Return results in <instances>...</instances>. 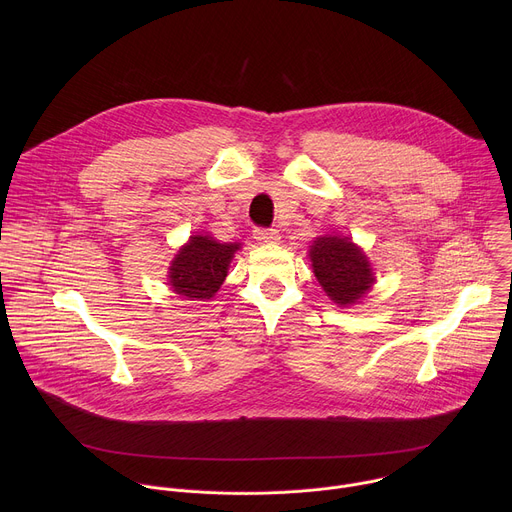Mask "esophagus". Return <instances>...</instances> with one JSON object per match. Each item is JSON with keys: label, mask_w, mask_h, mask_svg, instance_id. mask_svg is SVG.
<instances>
[{"label": "esophagus", "mask_w": 512, "mask_h": 512, "mask_svg": "<svg viewBox=\"0 0 512 512\" xmlns=\"http://www.w3.org/2000/svg\"><path fill=\"white\" fill-rule=\"evenodd\" d=\"M253 235H255V239L259 241V243H279V231H275V229H255L253 231Z\"/></svg>", "instance_id": "obj_1"}]
</instances>
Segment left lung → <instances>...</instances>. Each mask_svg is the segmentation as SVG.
<instances>
[{
	"instance_id": "1",
	"label": "left lung",
	"mask_w": 512,
	"mask_h": 512,
	"mask_svg": "<svg viewBox=\"0 0 512 512\" xmlns=\"http://www.w3.org/2000/svg\"><path fill=\"white\" fill-rule=\"evenodd\" d=\"M314 275L328 298L338 306H352L373 287L369 257L348 237H318L310 247Z\"/></svg>"
}]
</instances>
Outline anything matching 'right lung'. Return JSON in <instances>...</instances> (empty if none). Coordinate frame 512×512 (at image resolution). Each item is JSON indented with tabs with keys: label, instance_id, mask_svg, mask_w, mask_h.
<instances>
[{
	"label": "right lung",
	"instance_id": "add662e5",
	"mask_svg": "<svg viewBox=\"0 0 512 512\" xmlns=\"http://www.w3.org/2000/svg\"><path fill=\"white\" fill-rule=\"evenodd\" d=\"M241 243H218L208 235H194L170 265V285L184 300H210L221 289L229 265Z\"/></svg>",
	"mask_w": 512,
	"mask_h": 512
}]
</instances>
